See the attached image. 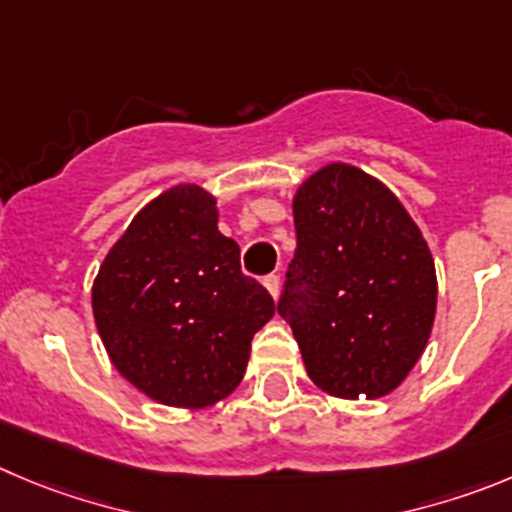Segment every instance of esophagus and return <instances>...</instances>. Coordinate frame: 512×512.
Returning <instances> with one entry per match:
<instances>
[{"label": "esophagus", "instance_id": "obj_1", "mask_svg": "<svg viewBox=\"0 0 512 512\" xmlns=\"http://www.w3.org/2000/svg\"><path fill=\"white\" fill-rule=\"evenodd\" d=\"M262 283H265L267 293H270L272 298H278V295H280V275H275V272H272V275H267Z\"/></svg>", "mask_w": 512, "mask_h": 512}]
</instances>
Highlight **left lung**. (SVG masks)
<instances>
[{
	"label": "left lung",
	"mask_w": 512,
	"mask_h": 512,
	"mask_svg": "<svg viewBox=\"0 0 512 512\" xmlns=\"http://www.w3.org/2000/svg\"><path fill=\"white\" fill-rule=\"evenodd\" d=\"M298 250L278 313L310 381L379 399L419 361L437 313L432 252L404 204L366 171L328 164L293 197Z\"/></svg>",
	"instance_id": "obj_1"
}]
</instances>
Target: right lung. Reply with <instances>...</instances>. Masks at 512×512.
<instances>
[{
    "label": "right lung",
    "instance_id": "obj_1",
    "mask_svg": "<svg viewBox=\"0 0 512 512\" xmlns=\"http://www.w3.org/2000/svg\"><path fill=\"white\" fill-rule=\"evenodd\" d=\"M217 199L176 184L133 217L93 280V318L118 374L148 399L204 409L240 386L275 300L242 275Z\"/></svg>",
    "mask_w": 512,
    "mask_h": 512
}]
</instances>
